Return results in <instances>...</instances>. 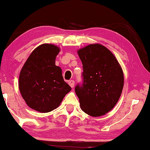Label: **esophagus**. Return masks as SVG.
I'll use <instances>...</instances> for the list:
<instances>
[{
    "mask_svg": "<svg viewBox=\"0 0 150 150\" xmlns=\"http://www.w3.org/2000/svg\"><path fill=\"white\" fill-rule=\"evenodd\" d=\"M68 83H69V85H70V87L71 88H73L74 87V81L73 80H70V81L68 82Z\"/></svg>",
    "mask_w": 150,
    "mask_h": 150,
    "instance_id": "obj_1",
    "label": "esophagus"
}]
</instances>
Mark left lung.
Wrapping results in <instances>:
<instances>
[{"label":"left lung","mask_w":150,"mask_h":150,"mask_svg":"<svg viewBox=\"0 0 150 150\" xmlns=\"http://www.w3.org/2000/svg\"><path fill=\"white\" fill-rule=\"evenodd\" d=\"M83 82L75 92L81 109L92 117L109 112L120 99L124 87V74L113 54L100 44L80 49Z\"/></svg>","instance_id":"8db88e82"}]
</instances>
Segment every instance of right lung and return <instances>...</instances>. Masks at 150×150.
Returning a JSON list of instances; mask_svg holds the SVG:
<instances>
[{"label": "right lung", "mask_w": 150, "mask_h": 150, "mask_svg": "<svg viewBox=\"0 0 150 150\" xmlns=\"http://www.w3.org/2000/svg\"><path fill=\"white\" fill-rule=\"evenodd\" d=\"M59 51L52 44L41 45L33 51L20 71V93L27 105L37 111L48 112L57 108L71 90L61 69L55 65Z\"/></svg>", "instance_id": "obj_1"}]
</instances>
